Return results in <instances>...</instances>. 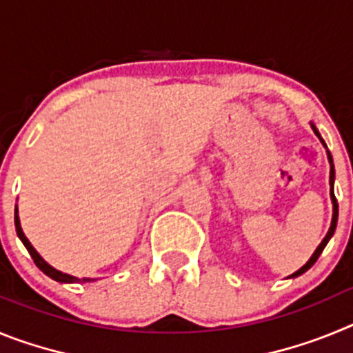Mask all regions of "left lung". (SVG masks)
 I'll use <instances>...</instances> for the list:
<instances>
[{
	"mask_svg": "<svg viewBox=\"0 0 353 353\" xmlns=\"http://www.w3.org/2000/svg\"><path fill=\"white\" fill-rule=\"evenodd\" d=\"M311 127H313L314 134H316L318 138H320V134H318V130L314 129V125H311ZM322 143H323V139H322ZM323 146H325V143H323ZM325 148H327V146H325ZM327 155H329V162H330V180H329V182H330V198H332V205H334V214H332V223H330V228H329V232H327L325 239H323L322 242H320V245H318L316 251L313 252V256L310 258V261H307V263H305L304 267H302V269H299L297 272H293L292 276H290V277H297V276H301V274H304L305 270H307V269H311V267H313V265H314V261L318 260V256H320V254H322L323 248H325V245H327V242H329L330 236L334 235L336 223H338V199H336L334 191H332V183H334V164H332V157H330L329 152H327Z\"/></svg>",
	"mask_w": 353,
	"mask_h": 353,
	"instance_id": "obj_1",
	"label": "left lung"
}]
</instances>
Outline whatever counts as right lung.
<instances>
[{
	"label": "right lung",
	"instance_id": "right-lung-1",
	"mask_svg": "<svg viewBox=\"0 0 353 353\" xmlns=\"http://www.w3.org/2000/svg\"><path fill=\"white\" fill-rule=\"evenodd\" d=\"M15 232H17L19 239L23 240L24 248L28 249V252H30V254H31V258H33V261H35L37 267H39V269L42 270V272L46 274V276H49V277H51V279H54V281H58V283H81V281L84 283V281H92V279H86V277H83V279H77V277H74V276H68V274L60 272V270L52 269V267L49 263H46V261L42 260V256H40L39 252L35 251V248H33V245L30 244V240L26 239V235H24V233H23V228H21V223H19L17 208H15Z\"/></svg>",
	"mask_w": 353,
	"mask_h": 353
}]
</instances>
